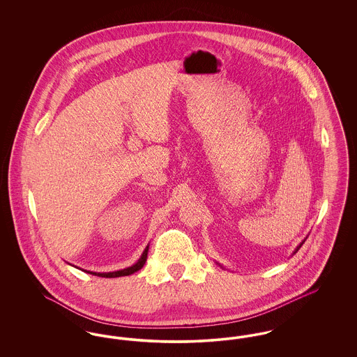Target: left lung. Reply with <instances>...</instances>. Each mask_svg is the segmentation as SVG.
I'll use <instances>...</instances> for the list:
<instances>
[{
  "instance_id": "1",
  "label": "left lung",
  "mask_w": 357,
  "mask_h": 357,
  "mask_svg": "<svg viewBox=\"0 0 357 357\" xmlns=\"http://www.w3.org/2000/svg\"><path fill=\"white\" fill-rule=\"evenodd\" d=\"M304 242H305V241H304ZM304 242H303V243H304ZM303 243H301V245H300V246H298V248H297V249H296V252H294V253H297V252H298V249H300V248H301V246H303Z\"/></svg>"
}]
</instances>
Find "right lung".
<instances>
[{
  "label": "right lung",
  "instance_id": "1",
  "mask_svg": "<svg viewBox=\"0 0 357 357\" xmlns=\"http://www.w3.org/2000/svg\"><path fill=\"white\" fill-rule=\"evenodd\" d=\"M147 253H149V246L146 248V250L143 252L140 259L136 262L135 265H132V266H130V268H127V269L119 271V272L86 273H91V274H95V275H99V277H105V278H115V277H121V275H130V274H134V273L137 272V271H140V269L144 266V264H146V261H147Z\"/></svg>",
  "mask_w": 357,
  "mask_h": 357
}]
</instances>
